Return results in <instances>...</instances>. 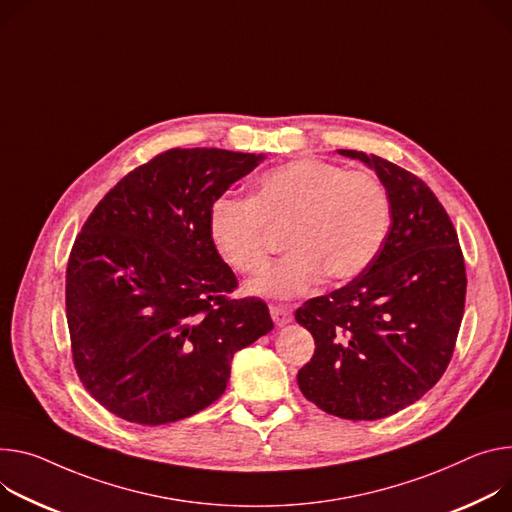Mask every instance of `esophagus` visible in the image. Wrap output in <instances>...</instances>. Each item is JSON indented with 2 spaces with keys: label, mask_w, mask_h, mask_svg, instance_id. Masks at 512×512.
<instances>
[{
  "label": "esophagus",
  "mask_w": 512,
  "mask_h": 512,
  "mask_svg": "<svg viewBox=\"0 0 512 512\" xmlns=\"http://www.w3.org/2000/svg\"><path fill=\"white\" fill-rule=\"evenodd\" d=\"M269 312H271V318H273V322L277 324V327H284V324H288L292 320V316H294L292 308H288V306H275V304H271Z\"/></svg>",
  "instance_id": "34e87169"
}]
</instances>
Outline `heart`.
<instances>
[{
	"label": "heart",
	"instance_id": "1",
	"mask_svg": "<svg viewBox=\"0 0 512 512\" xmlns=\"http://www.w3.org/2000/svg\"><path fill=\"white\" fill-rule=\"evenodd\" d=\"M392 222L386 185L369 171H345L322 159H298L263 173L253 198L222 194L208 210V232L218 255L243 275L267 267L265 228H286L290 251L251 290L294 298L324 275L347 282L382 251Z\"/></svg>",
	"mask_w": 512,
	"mask_h": 512
}]
</instances>
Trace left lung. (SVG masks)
<instances>
[{
  "label": "left lung",
  "mask_w": 512,
  "mask_h": 512,
  "mask_svg": "<svg viewBox=\"0 0 512 512\" xmlns=\"http://www.w3.org/2000/svg\"><path fill=\"white\" fill-rule=\"evenodd\" d=\"M339 153L376 169L392 224L361 275L296 310L316 343L298 386L333 416L378 421L445 374L466 306V263L455 226L425 181L378 155Z\"/></svg>",
  "instance_id": "8db88e82"
}]
</instances>
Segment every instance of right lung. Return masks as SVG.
Here are the masks:
<instances>
[{
	"instance_id": "1",
	"label": "right lung",
	"mask_w": 512,
	"mask_h": 512,
	"mask_svg": "<svg viewBox=\"0 0 512 512\" xmlns=\"http://www.w3.org/2000/svg\"><path fill=\"white\" fill-rule=\"evenodd\" d=\"M263 157L169 149L124 175L81 226L65 284L73 365L106 410L136 425L188 418L222 396L230 359L273 329L235 298L208 210Z\"/></svg>"
}]
</instances>
